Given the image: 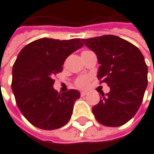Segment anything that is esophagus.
I'll use <instances>...</instances> for the list:
<instances>
[{
    "label": "esophagus",
    "mask_w": 154,
    "mask_h": 154,
    "mask_svg": "<svg viewBox=\"0 0 154 154\" xmlns=\"http://www.w3.org/2000/svg\"><path fill=\"white\" fill-rule=\"evenodd\" d=\"M88 91H82L81 92H80V95L83 97V96H86V95H88Z\"/></svg>",
    "instance_id": "34e87169"
}]
</instances>
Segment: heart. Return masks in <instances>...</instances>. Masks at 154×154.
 I'll return each instance as SVG.
<instances>
[{"mask_svg":"<svg viewBox=\"0 0 154 154\" xmlns=\"http://www.w3.org/2000/svg\"><path fill=\"white\" fill-rule=\"evenodd\" d=\"M88 82H90V76L81 75L75 80V85L79 88H85L88 85Z\"/></svg>","mask_w":154,"mask_h":154,"instance_id":"obj_1","label":"heart"}]
</instances>
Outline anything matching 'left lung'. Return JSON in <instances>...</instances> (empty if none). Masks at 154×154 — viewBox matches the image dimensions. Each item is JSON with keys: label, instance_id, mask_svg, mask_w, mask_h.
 Wrapping results in <instances>:
<instances>
[{"label": "left lung", "instance_id": "left-lung-1", "mask_svg": "<svg viewBox=\"0 0 154 154\" xmlns=\"http://www.w3.org/2000/svg\"><path fill=\"white\" fill-rule=\"evenodd\" d=\"M100 64L97 78L110 87L93 106L96 120L106 127H120L138 112L148 84V67L140 51L117 36L105 35L83 39ZM154 71V69H153Z\"/></svg>", "mask_w": 154, "mask_h": 154}]
</instances>
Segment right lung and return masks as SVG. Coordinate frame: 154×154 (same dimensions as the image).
<instances>
[{
    "label": "right lung",
    "mask_w": 154,
    "mask_h": 154,
    "mask_svg": "<svg viewBox=\"0 0 154 154\" xmlns=\"http://www.w3.org/2000/svg\"><path fill=\"white\" fill-rule=\"evenodd\" d=\"M82 46L79 38H43L19 52L13 66L12 90L22 115L33 126L52 130L70 120L80 93L75 90L58 93L54 88V76L63 71L66 59Z\"/></svg>",
    "instance_id": "add662e5"
}]
</instances>
